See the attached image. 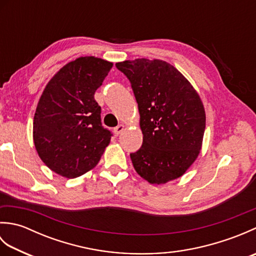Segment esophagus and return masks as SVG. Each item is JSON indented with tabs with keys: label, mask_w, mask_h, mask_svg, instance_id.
<instances>
[{
	"label": "esophagus",
	"mask_w": 256,
	"mask_h": 256,
	"mask_svg": "<svg viewBox=\"0 0 256 256\" xmlns=\"http://www.w3.org/2000/svg\"><path fill=\"white\" fill-rule=\"evenodd\" d=\"M124 128H125V126H124L123 124H120V125H118L116 128H114V134H116V135H118L120 133H121V132L123 131Z\"/></svg>",
	"instance_id": "esophagus-1"
}]
</instances>
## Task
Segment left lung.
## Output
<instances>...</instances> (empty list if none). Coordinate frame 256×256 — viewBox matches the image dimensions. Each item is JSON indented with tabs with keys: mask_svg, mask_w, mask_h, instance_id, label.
<instances>
[{
	"mask_svg": "<svg viewBox=\"0 0 256 256\" xmlns=\"http://www.w3.org/2000/svg\"><path fill=\"white\" fill-rule=\"evenodd\" d=\"M131 82L140 112L143 144L131 160L150 184L182 177L197 160L206 128L198 92L178 70L160 59L116 64Z\"/></svg>",
	"mask_w": 256,
	"mask_h": 256,
	"instance_id": "8db88e82",
	"label": "left lung"
}]
</instances>
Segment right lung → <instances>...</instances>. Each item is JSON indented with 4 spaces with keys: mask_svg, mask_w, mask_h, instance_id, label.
Returning <instances> with one entry per match:
<instances>
[{
    "mask_svg": "<svg viewBox=\"0 0 256 256\" xmlns=\"http://www.w3.org/2000/svg\"><path fill=\"white\" fill-rule=\"evenodd\" d=\"M113 64L79 57L54 76L36 108L32 138L38 156L58 175L76 178L99 162L112 133L101 124L96 89Z\"/></svg>",
    "mask_w": 256,
    "mask_h": 256,
    "instance_id": "obj_1",
    "label": "right lung"
}]
</instances>
